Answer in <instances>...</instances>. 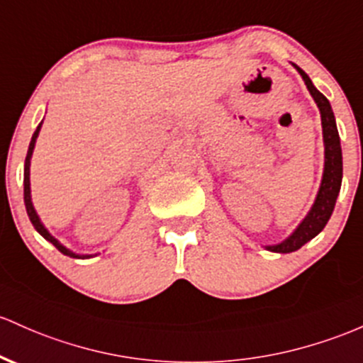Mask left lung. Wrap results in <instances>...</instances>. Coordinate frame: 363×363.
Wrapping results in <instances>:
<instances>
[{
  "mask_svg": "<svg viewBox=\"0 0 363 363\" xmlns=\"http://www.w3.org/2000/svg\"><path fill=\"white\" fill-rule=\"evenodd\" d=\"M296 67V65H294ZM300 75L303 77L306 87H308L310 94L315 99L318 110H320L322 117V133H324V145H325V165H324V177H322L320 189H318L317 200L313 203L312 210L306 215L305 220L301 222L300 227L288 238L282 241L281 245L267 246V250L276 253H291L300 250L305 242L317 236L325 224L329 222L330 215H333L334 205H336L337 194L341 189V179H343V155H341L340 145V134H337L336 121H334L333 108L328 98L317 91V87L312 84L308 75L305 74L300 67H296Z\"/></svg>",
  "mask_w": 363,
  "mask_h": 363,
  "instance_id": "left-lung-1",
  "label": "left lung"
}]
</instances>
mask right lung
Masks as SVG:
<instances>
[{"label": "right lung", "instance_id": "right-lung-1", "mask_svg": "<svg viewBox=\"0 0 363 363\" xmlns=\"http://www.w3.org/2000/svg\"><path fill=\"white\" fill-rule=\"evenodd\" d=\"M43 123V122H41ZM41 123L38 125V129H35V133L33 134V139H30V145H29V150H27V157H26V165H23V203H26V210H27V215H29L30 222H33L34 229L38 230L39 234H41L45 240H48L51 242V245L55 246V248L58 250V252H62L63 255H69V257H74L77 258L79 255L69 252V250L65 248V246H62L60 242L55 240L53 236H51L50 233L45 229V225L41 224V220H39L38 213H35L34 206H33V201H30V181H29V165H30V157H33V150H34V145H35V138H38L39 134V129H41Z\"/></svg>", "mask_w": 363, "mask_h": 363}]
</instances>
